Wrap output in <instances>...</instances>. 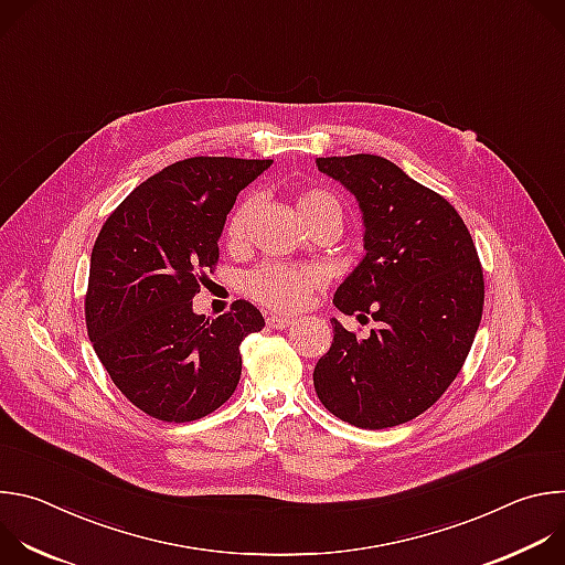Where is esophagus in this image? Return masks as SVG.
Masks as SVG:
<instances>
[{
  "instance_id": "esophagus-1",
  "label": "esophagus",
  "mask_w": 565,
  "mask_h": 565,
  "mask_svg": "<svg viewBox=\"0 0 565 565\" xmlns=\"http://www.w3.org/2000/svg\"><path fill=\"white\" fill-rule=\"evenodd\" d=\"M266 324L270 327V329H277V331H286L288 327H292L295 321L290 319V317H281V315H270L268 319H266Z\"/></svg>"
}]
</instances>
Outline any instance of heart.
<instances>
[{"mask_svg": "<svg viewBox=\"0 0 565 565\" xmlns=\"http://www.w3.org/2000/svg\"><path fill=\"white\" fill-rule=\"evenodd\" d=\"M250 210H253L250 199L241 201L232 210V214L225 223V241L230 246L241 244V238H244ZM297 212H299L301 221L306 223V227L312 221H317L319 216H327V214L342 216L340 203L335 201V196H331L324 190H306L303 194H299ZM321 284H324V273H321L317 266L264 264L248 277L246 290L257 303H262L270 310L295 312V310L303 308V303L308 301L312 290H317Z\"/></svg>", "mask_w": 565, "mask_h": 565, "instance_id": "b5f03b06", "label": "heart"}]
</instances>
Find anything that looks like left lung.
I'll return each mask as SVG.
<instances>
[{"instance_id":"8db88e82","label":"left lung","mask_w":565,"mask_h":565,"mask_svg":"<svg viewBox=\"0 0 565 565\" xmlns=\"http://www.w3.org/2000/svg\"><path fill=\"white\" fill-rule=\"evenodd\" d=\"M360 203L364 259L340 284L344 315L380 321L366 340L338 319L312 382L333 416L362 429L409 423L460 373L480 324L486 281L454 205L373 153L317 158Z\"/></svg>"}]
</instances>
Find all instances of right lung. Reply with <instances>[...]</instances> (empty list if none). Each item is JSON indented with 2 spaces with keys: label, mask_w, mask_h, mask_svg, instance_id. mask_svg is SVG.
I'll return each mask as SVG.
<instances>
[{
  "label": "right lung",
  "mask_w": 565,
  "mask_h": 565,
  "mask_svg": "<svg viewBox=\"0 0 565 565\" xmlns=\"http://www.w3.org/2000/svg\"><path fill=\"white\" fill-rule=\"evenodd\" d=\"M273 160L194 156L140 183L105 221L89 266L87 333L122 395L163 423H192L234 393L238 347L266 327L246 299L192 310L236 194Z\"/></svg>",
  "instance_id": "obj_1"
}]
</instances>
